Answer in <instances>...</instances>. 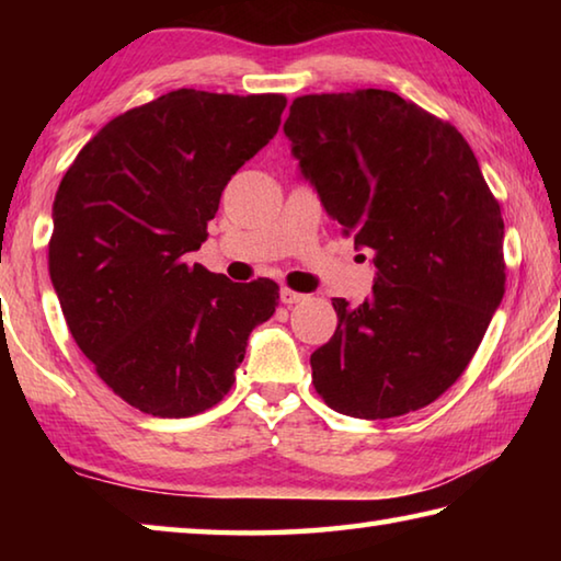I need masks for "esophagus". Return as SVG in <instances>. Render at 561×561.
<instances>
[{
	"mask_svg": "<svg viewBox=\"0 0 561 561\" xmlns=\"http://www.w3.org/2000/svg\"><path fill=\"white\" fill-rule=\"evenodd\" d=\"M279 297H282V304H287V307H291V304H299V301L307 299V294H299V291H291V289L284 287L279 291Z\"/></svg>",
	"mask_w": 561,
	"mask_h": 561,
	"instance_id": "1",
	"label": "esophagus"
}]
</instances>
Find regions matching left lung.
Instances as JSON below:
<instances>
[{
	"instance_id": "1",
	"label": "left lung",
	"mask_w": 561,
	"mask_h": 561,
	"mask_svg": "<svg viewBox=\"0 0 561 561\" xmlns=\"http://www.w3.org/2000/svg\"><path fill=\"white\" fill-rule=\"evenodd\" d=\"M284 133L324 210L374 252V291L311 354L351 417L405 415L458 381L505 294L500 205L458 128L393 91L294 99Z\"/></svg>"
}]
</instances>
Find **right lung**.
<instances>
[{"mask_svg": "<svg viewBox=\"0 0 561 561\" xmlns=\"http://www.w3.org/2000/svg\"><path fill=\"white\" fill-rule=\"evenodd\" d=\"M282 93L170 91L108 121L61 178L49 274L101 381L138 411L197 415L234 383L272 279L237 284L187 264L220 195L277 136Z\"/></svg>", "mask_w": 561, "mask_h": 561, "instance_id": "right-lung-1", "label": "right lung"}]
</instances>
